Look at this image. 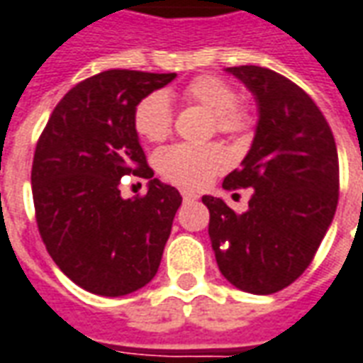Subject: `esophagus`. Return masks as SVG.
Segmentation results:
<instances>
[{
    "instance_id": "34e87169",
    "label": "esophagus",
    "mask_w": 363,
    "mask_h": 363,
    "mask_svg": "<svg viewBox=\"0 0 363 363\" xmlns=\"http://www.w3.org/2000/svg\"><path fill=\"white\" fill-rule=\"evenodd\" d=\"M200 196L194 194V192H189V190H182V200L184 202H194V200H198Z\"/></svg>"
}]
</instances>
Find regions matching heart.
<instances>
[{"label":"heart","mask_w":363,"mask_h":363,"mask_svg":"<svg viewBox=\"0 0 363 363\" xmlns=\"http://www.w3.org/2000/svg\"><path fill=\"white\" fill-rule=\"evenodd\" d=\"M182 98L213 113V130L229 138H244L254 127L252 113L238 104V94L219 77H198L190 82ZM134 128L142 138L163 142L173 130V109L165 94L152 92L134 109ZM160 173L177 186L200 190L216 174L227 169V152L221 144H174L163 147L155 157Z\"/></svg>","instance_id":"obj_1"}]
</instances>
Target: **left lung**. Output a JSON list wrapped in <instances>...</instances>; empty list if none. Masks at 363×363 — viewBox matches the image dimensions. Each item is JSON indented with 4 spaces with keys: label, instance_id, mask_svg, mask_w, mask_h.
Returning a JSON list of instances; mask_svg holds the SVG:
<instances>
[{
    "label": "left lung",
    "instance_id": "8db88e82",
    "mask_svg": "<svg viewBox=\"0 0 363 363\" xmlns=\"http://www.w3.org/2000/svg\"><path fill=\"white\" fill-rule=\"evenodd\" d=\"M254 94V144L223 189H254L235 213L203 196L209 238L223 277L252 294H273L311 264L339 203V154L329 123L308 94L283 74L256 65L229 67Z\"/></svg>",
    "mask_w": 363,
    "mask_h": 363
}]
</instances>
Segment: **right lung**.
Returning <instances> with one entry per match:
<instances>
[{"instance_id": "1", "label": "right lung", "mask_w": 363, "mask_h": 363, "mask_svg": "<svg viewBox=\"0 0 363 363\" xmlns=\"http://www.w3.org/2000/svg\"><path fill=\"white\" fill-rule=\"evenodd\" d=\"M174 72L111 69L71 88L42 130L32 161V198L45 250L72 283L99 296H125L157 273L182 198L152 179L134 128L142 98ZM125 174L150 181L125 201Z\"/></svg>"}]
</instances>
